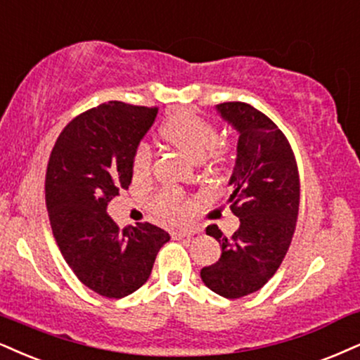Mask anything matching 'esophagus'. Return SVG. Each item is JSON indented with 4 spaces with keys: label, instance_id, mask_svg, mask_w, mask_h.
<instances>
[{
    "label": "esophagus",
    "instance_id": "obj_1",
    "mask_svg": "<svg viewBox=\"0 0 360 360\" xmlns=\"http://www.w3.org/2000/svg\"><path fill=\"white\" fill-rule=\"evenodd\" d=\"M195 233H197V230H193V229H181V230H175V232H172V237L173 238H190V237H193Z\"/></svg>",
    "mask_w": 360,
    "mask_h": 360
}]
</instances>
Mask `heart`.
Listing matches in <instances>:
<instances>
[{"mask_svg":"<svg viewBox=\"0 0 360 360\" xmlns=\"http://www.w3.org/2000/svg\"><path fill=\"white\" fill-rule=\"evenodd\" d=\"M160 136L193 162L207 160L210 165H219L225 160V148L217 145L219 133L210 120L193 112H179L160 127ZM152 170V150L148 145L136 146L131 158V172L135 179H145ZM148 205L162 219L175 221L184 219L188 203L175 190H162L150 197Z\"/></svg>","mask_w":360,"mask_h":360,"instance_id":"obj_1","label":"heart"}]
</instances>
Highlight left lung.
Instances as JSON below:
<instances>
[{"instance_id": "left-lung-1", "label": "left lung", "mask_w": 360, "mask_h": 360, "mask_svg": "<svg viewBox=\"0 0 360 360\" xmlns=\"http://www.w3.org/2000/svg\"><path fill=\"white\" fill-rule=\"evenodd\" d=\"M217 110L238 131L229 202L240 227L232 237L217 225L207 227L221 255L200 277L215 294L240 299L264 287L281 267L299 217L300 180L287 136L267 115L242 101Z\"/></svg>"}]
</instances>
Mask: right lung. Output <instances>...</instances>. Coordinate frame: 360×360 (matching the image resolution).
Here are the masks:
<instances>
[{"mask_svg": "<svg viewBox=\"0 0 360 360\" xmlns=\"http://www.w3.org/2000/svg\"><path fill=\"white\" fill-rule=\"evenodd\" d=\"M157 106L108 101L79 113L53 146L44 198L53 237L75 275L108 299L148 281L165 230L148 224L120 230L106 207L131 184V158L153 125Z\"/></svg>", "mask_w": 360, "mask_h": 360, "instance_id": "right-lung-1", "label": "right lung"}]
</instances>
